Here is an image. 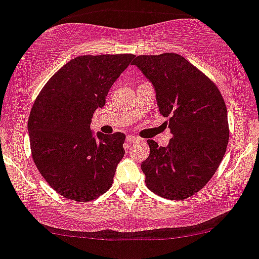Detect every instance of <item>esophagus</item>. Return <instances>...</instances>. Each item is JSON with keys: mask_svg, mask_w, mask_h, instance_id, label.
<instances>
[{"mask_svg": "<svg viewBox=\"0 0 259 259\" xmlns=\"http://www.w3.org/2000/svg\"><path fill=\"white\" fill-rule=\"evenodd\" d=\"M139 138L134 137V135H127L126 137V141L127 143H135V141H138Z\"/></svg>", "mask_w": 259, "mask_h": 259, "instance_id": "obj_1", "label": "esophagus"}]
</instances>
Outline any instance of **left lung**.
Returning a JSON list of instances; mask_svg holds the SVG:
<instances>
[{"instance_id":"obj_1","label":"left lung","mask_w":259,"mask_h":259,"mask_svg":"<svg viewBox=\"0 0 259 259\" xmlns=\"http://www.w3.org/2000/svg\"><path fill=\"white\" fill-rule=\"evenodd\" d=\"M133 64L154 85L172 134L167 146L148 140L150 155L141 162L146 186L170 200L189 198L211 180L227 149L225 100L216 84L180 54L138 56Z\"/></svg>"}]
</instances>
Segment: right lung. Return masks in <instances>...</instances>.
Masks as SVG:
<instances>
[{"label": "right lung", "mask_w": 259, "mask_h": 259, "mask_svg": "<svg viewBox=\"0 0 259 259\" xmlns=\"http://www.w3.org/2000/svg\"><path fill=\"white\" fill-rule=\"evenodd\" d=\"M134 54L80 56L46 83L32 107L28 134L33 161L59 195L88 202L108 191L124 156L125 134L91 130L92 116Z\"/></svg>", "instance_id": "obj_1"}]
</instances>
